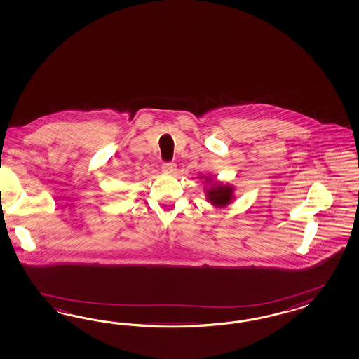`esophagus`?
<instances>
[{
  "label": "esophagus",
  "mask_w": 359,
  "mask_h": 359,
  "mask_svg": "<svg viewBox=\"0 0 359 359\" xmlns=\"http://www.w3.org/2000/svg\"><path fill=\"white\" fill-rule=\"evenodd\" d=\"M162 170H163L164 174H175L176 164L172 163V162H165V163L162 164Z\"/></svg>",
  "instance_id": "1"
}]
</instances>
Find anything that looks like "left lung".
Instances as JSON below:
<instances>
[{"label":"left lung","instance_id":"left-lung-1","mask_svg":"<svg viewBox=\"0 0 359 359\" xmlns=\"http://www.w3.org/2000/svg\"><path fill=\"white\" fill-rule=\"evenodd\" d=\"M212 180H205V183H210ZM233 187L231 185L215 184L212 188L207 189L208 200L217 207H224L231 201L233 197Z\"/></svg>","mask_w":359,"mask_h":359}]
</instances>
